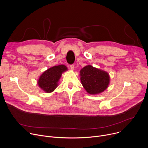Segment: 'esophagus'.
Instances as JSON below:
<instances>
[{"mask_svg": "<svg viewBox=\"0 0 148 148\" xmlns=\"http://www.w3.org/2000/svg\"><path fill=\"white\" fill-rule=\"evenodd\" d=\"M70 68L71 69V70H73L74 68H75V66L72 64V65H70Z\"/></svg>", "mask_w": 148, "mask_h": 148, "instance_id": "esophagus-1", "label": "esophagus"}]
</instances>
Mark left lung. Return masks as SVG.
I'll list each match as a JSON object with an SVG mask.
<instances>
[{
    "instance_id": "1",
    "label": "left lung",
    "mask_w": 148,
    "mask_h": 148,
    "mask_svg": "<svg viewBox=\"0 0 148 148\" xmlns=\"http://www.w3.org/2000/svg\"><path fill=\"white\" fill-rule=\"evenodd\" d=\"M80 73L82 84L89 94L100 93L108 86L110 77L108 73L105 71L88 65L82 68Z\"/></svg>"
}]
</instances>
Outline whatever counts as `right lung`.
Masks as SVG:
<instances>
[{"instance_id": "add662e5", "label": "right lung", "mask_w": 148, "mask_h": 148, "mask_svg": "<svg viewBox=\"0 0 148 148\" xmlns=\"http://www.w3.org/2000/svg\"><path fill=\"white\" fill-rule=\"evenodd\" d=\"M67 70L66 66L64 65L55 66L47 69L39 78L38 84L40 87L47 93L53 92L58 86L62 73Z\"/></svg>"}]
</instances>
